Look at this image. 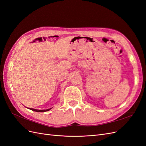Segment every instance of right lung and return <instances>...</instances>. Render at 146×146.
<instances>
[{
  "mask_svg": "<svg viewBox=\"0 0 146 146\" xmlns=\"http://www.w3.org/2000/svg\"><path fill=\"white\" fill-rule=\"evenodd\" d=\"M51 108H49V109L48 110H36V109H34V108H29V110H31L32 111H36V112H46V111H48L50 110L51 109Z\"/></svg>",
  "mask_w": 146,
  "mask_h": 146,
  "instance_id": "right-lung-1",
  "label": "right lung"
}]
</instances>
